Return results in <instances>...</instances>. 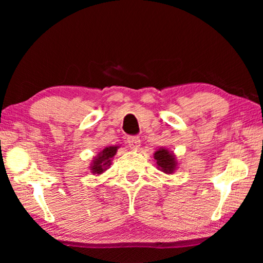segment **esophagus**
<instances>
[{
	"label": "esophagus",
	"mask_w": 263,
	"mask_h": 263,
	"mask_svg": "<svg viewBox=\"0 0 263 263\" xmlns=\"http://www.w3.org/2000/svg\"><path fill=\"white\" fill-rule=\"evenodd\" d=\"M127 144H128V147H130L131 149L139 148V146H140V139H139V137H136V136L128 137V138H127Z\"/></svg>",
	"instance_id": "34e87169"
}]
</instances>
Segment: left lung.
Listing matches in <instances>:
<instances>
[{
    "instance_id": "obj_1",
    "label": "left lung",
    "mask_w": 263,
    "mask_h": 263,
    "mask_svg": "<svg viewBox=\"0 0 263 263\" xmlns=\"http://www.w3.org/2000/svg\"><path fill=\"white\" fill-rule=\"evenodd\" d=\"M153 157L157 160L158 168L166 174H173L177 168V161L174 153L167 148L160 147L158 151H155Z\"/></svg>"
}]
</instances>
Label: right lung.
Listing matches in <instances>:
<instances>
[{
	"label": "right lung",
	"instance_id": "add662e5",
	"mask_svg": "<svg viewBox=\"0 0 263 263\" xmlns=\"http://www.w3.org/2000/svg\"><path fill=\"white\" fill-rule=\"evenodd\" d=\"M118 148L119 146H109V147H105L103 151H101L97 154V157H95L94 160H92L90 164V171L92 174L100 175L103 172H105L111 164L112 158L117 153Z\"/></svg>",
	"mask_w": 263,
	"mask_h": 263
}]
</instances>
